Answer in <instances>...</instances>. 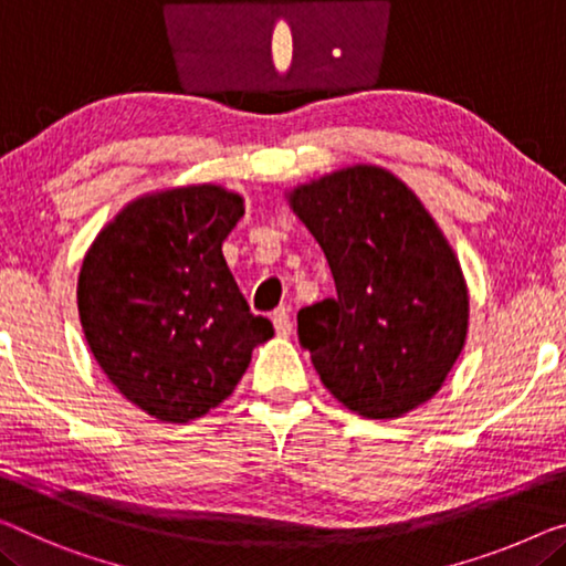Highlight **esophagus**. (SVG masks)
I'll list each match as a JSON object with an SVG mask.
<instances>
[{
  "label": "esophagus",
  "mask_w": 566,
  "mask_h": 566,
  "mask_svg": "<svg viewBox=\"0 0 566 566\" xmlns=\"http://www.w3.org/2000/svg\"><path fill=\"white\" fill-rule=\"evenodd\" d=\"M272 323H274V331L276 335H290L292 333V323H290V310L280 307L272 312Z\"/></svg>",
  "instance_id": "esophagus-1"
}]
</instances>
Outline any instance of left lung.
<instances>
[{
    "instance_id": "obj_1",
    "label": "left lung",
    "mask_w": 566,
    "mask_h": 566,
    "mask_svg": "<svg viewBox=\"0 0 566 566\" xmlns=\"http://www.w3.org/2000/svg\"><path fill=\"white\" fill-rule=\"evenodd\" d=\"M286 198L335 280V297L297 315L325 389L368 419L432 399L465 348L470 317L465 276L434 218L376 165L343 167Z\"/></svg>"
}]
</instances>
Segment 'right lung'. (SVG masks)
<instances>
[{"instance_id":"add662e5","label":"right lung","mask_w":566,"mask_h":566,"mask_svg":"<svg viewBox=\"0 0 566 566\" xmlns=\"http://www.w3.org/2000/svg\"><path fill=\"white\" fill-rule=\"evenodd\" d=\"M243 198L221 185L147 192L91 243L78 315L96 364L159 421L198 419L233 394L274 335L223 259Z\"/></svg>"}]
</instances>
